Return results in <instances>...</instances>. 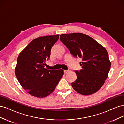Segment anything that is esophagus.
<instances>
[{"instance_id": "obj_1", "label": "esophagus", "mask_w": 124, "mask_h": 124, "mask_svg": "<svg viewBox=\"0 0 124 124\" xmlns=\"http://www.w3.org/2000/svg\"><path fill=\"white\" fill-rule=\"evenodd\" d=\"M68 72H69V70H63V72H64L65 74H66Z\"/></svg>"}]
</instances>
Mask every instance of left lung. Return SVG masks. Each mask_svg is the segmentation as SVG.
Returning <instances> with one entry per match:
<instances>
[{
    "instance_id": "left-lung-1",
    "label": "left lung",
    "mask_w": 124,
    "mask_h": 124,
    "mask_svg": "<svg viewBox=\"0 0 124 124\" xmlns=\"http://www.w3.org/2000/svg\"><path fill=\"white\" fill-rule=\"evenodd\" d=\"M60 40L73 57L81 58L82 69L75 71L77 80L71 83L81 95H89L102 87L111 68L107 50L92 37L81 33L62 34Z\"/></svg>"
}]
</instances>
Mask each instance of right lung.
I'll list each match as a JSON object with an SVG mask.
<instances>
[{"label": "right lung", "mask_w": 124, "mask_h": 124, "mask_svg": "<svg viewBox=\"0 0 124 124\" xmlns=\"http://www.w3.org/2000/svg\"><path fill=\"white\" fill-rule=\"evenodd\" d=\"M59 36L40 37L33 40L17 58L15 69L16 78L22 87L33 96L43 98L49 95L62 77V69L44 68Z\"/></svg>", "instance_id": "1"}]
</instances>
